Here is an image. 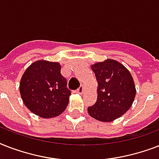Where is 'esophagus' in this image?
Segmentation results:
<instances>
[{"label":"esophagus","mask_w":159,"mask_h":159,"mask_svg":"<svg viewBox=\"0 0 159 159\" xmlns=\"http://www.w3.org/2000/svg\"><path fill=\"white\" fill-rule=\"evenodd\" d=\"M77 93H79V94H82L83 92H84V87L83 86H81V87L77 90Z\"/></svg>","instance_id":"1"}]
</instances>
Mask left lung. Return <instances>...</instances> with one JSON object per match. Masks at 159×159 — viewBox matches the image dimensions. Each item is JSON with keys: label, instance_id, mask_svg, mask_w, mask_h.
Listing matches in <instances>:
<instances>
[{"label": "left lung", "instance_id": "obj_1", "mask_svg": "<svg viewBox=\"0 0 159 159\" xmlns=\"http://www.w3.org/2000/svg\"><path fill=\"white\" fill-rule=\"evenodd\" d=\"M98 82L97 102L87 108L92 118L111 122L122 116L131 107L136 95L130 72L123 64L113 59L92 65Z\"/></svg>", "mask_w": 159, "mask_h": 159}]
</instances>
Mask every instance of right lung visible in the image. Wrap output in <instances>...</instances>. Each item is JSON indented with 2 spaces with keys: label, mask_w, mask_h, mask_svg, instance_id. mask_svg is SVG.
Segmentation results:
<instances>
[{
  "label": "right lung",
  "mask_w": 159,
  "mask_h": 159,
  "mask_svg": "<svg viewBox=\"0 0 159 159\" xmlns=\"http://www.w3.org/2000/svg\"><path fill=\"white\" fill-rule=\"evenodd\" d=\"M24 104L42 118H52L65 111L71 92L61 74L58 62L39 60L25 71L20 83Z\"/></svg>",
  "instance_id": "obj_1"
}]
</instances>
